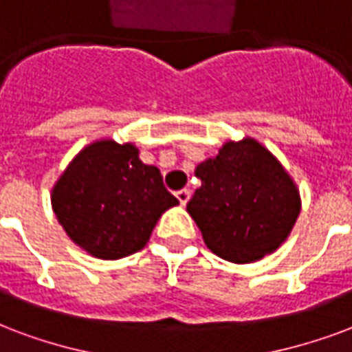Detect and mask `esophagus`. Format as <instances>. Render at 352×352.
<instances>
[{"instance_id": "1", "label": "esophagus", "mask_w": 352, "mask_h": 352, "mask_svg": "<svg viewBox=\"0 0 352 352\" xmlns=\"http://www.w3.org/2000/svg\"><path fill=\"white\" fill-rule=\"evenodd\" d=\"M176 198L179 200V204L186 206L187 202H189V198H191V191H189V189H182V191L176 192Z\"/></svg>"}]
</instances>
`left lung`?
<instances>
[{
	"label": "left lung",
	"instance_id": "obj_1",
	"mask_svg": "<svg viewBox=\"0 0 352 352\" xmlns=\"http://www.w3.org/2000/svg\"><path fill=\"white\" fill-rule=\"evenodd\" d=\"M198 187L187 213L206 247L232 263L273 254L292 234L300 213V192L276 155L256 141H226L215 157L198 163Z\"/></svg>",
	"mask_w": 352,
	"mask_h": 352
}]
</instances>
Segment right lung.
I'll return each instance as SVG.
<instances>
[{
  "label": "right lung",
  "mask_w": 352,
  "mask_h": 352,
  "mask_svg": "<svg viewBox=\"0 0 352 352\" xmlns=\"http://www.w3.org/2000/svg\"><path fill=\"white\" fill-rule=\"evenodd\" d=\"M178 204L133 142L109 137L81 148L52 189V210L66 236L100 260L146 247L160 217Z\"/></svg>",
  "instance_id": "1"
}]
</instances>
